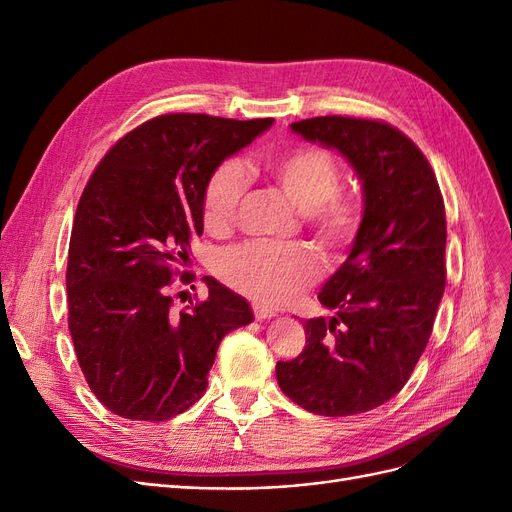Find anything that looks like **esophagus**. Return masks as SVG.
<instances>
[{"instance_id": "34e87169", "label": "esophagus", "mask_w": 512, "mask_h": 512, "mask_svg": "<svg viewBox=\"0 0 512 512\" xmlns=\"http://www.w3.org/2000/svg\"><path fill=\"white\" fill-rule=\"evenodd\" d=\"M254 315L256 320H271V317H275L277 313L269 307H262V305H254Z\"/></svg>"}]
</instances>
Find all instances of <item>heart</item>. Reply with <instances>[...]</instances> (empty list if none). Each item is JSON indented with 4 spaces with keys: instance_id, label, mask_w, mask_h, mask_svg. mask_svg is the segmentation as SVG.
Instances as JSON below:
<instances>
[{
    "instance_id": "1",
    "label": "heart",
    "mask_w": 512,
    "mask_h": 512,
    "mask_svg": "<svg viewBox=\"0 0 512 512\" xmlns=\"http://www.w3.org/2000/svg\"><path fill=\"white\" fill-rule=\"evenodd\" d=\"M275 184L301 209L303 222L320 248L343 256L356 241L362 209L354 199L341 197V167L328 150L298 146L267 161ZM248 190L239 161H224L203 192V222L211 233H222L237 218ZM218 273L228 286L256 303L286 305L320 277V262L307 245L243 243L218 258Z\"/></svg>"
}]
</instances>
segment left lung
I'll return each instance as SVG.
<instances>
[{
  "mask_svg": "<svg viewBox=\"0 0 512 512\" xmlns=\"http://www.w3.org/2000/svg\"><path fill=\"white\" fill-rule=\"evenodd\" d=\"M290 129L354 167L364 211L347 260L317 294L334 315L305 322V349L275 375L305 411L356 415L396 396L428 345L447 281L445 203L426 156L387 122L317 116Z\"/></svg>",
  "mask_w": 512,
  "mask_h": 512,
  "instance_id": "left-lung-1",
  "label": "left lung"
}]
</instances>
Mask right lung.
Returning <instances> with one entry per match:
<instances>
[{"label": "right lung", "instance_id": "obj_1", "mask_svg": "<svg viewBox=\"0 0 512 512\" xmlns=\"http://www.w3.org/2000/svg\"><path fill=\"white\" fill-rule=\"evenodd\" d=\"M271 125L158 116L122 137L88 180L69 239L67 322L84 379L112 413H184L203 396L220 341L254 320L248 301L214 277H203L205 301L184 311L167 286L203 235L211 173Z\"/></svg>", "mask_w": 512, "mask_h": 512}]
</instances>
